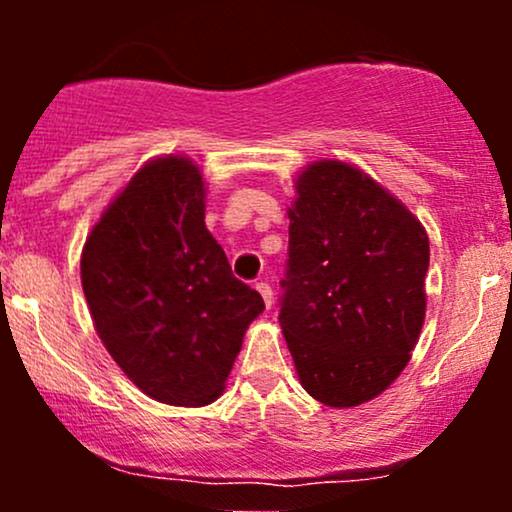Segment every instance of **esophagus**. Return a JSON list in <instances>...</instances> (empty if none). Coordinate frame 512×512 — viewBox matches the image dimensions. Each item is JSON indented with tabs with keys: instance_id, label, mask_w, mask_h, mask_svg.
Here are the masks:
<instances>
[{
	"instance_id": "obj_1",
	"label": "esophagus",
	"mask_w": 512,
	"mask_h": 512,
	"mask_svg": "<svg viewBox=\"0 0 512 512\" xmlns=\"http://www.w3.org/2000/svg\"><path fill=\"white\" fill-rule=\"evenodd\" d=\"M255 289L260 291V296L264 298V305H267V308H272V301H274V291H272V286H269L267 281H257Z\"/></svg>"
}]
</instances>
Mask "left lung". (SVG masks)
Wrapping results in <instances>:
<instances>
[{
  "label": "left lung",
  "instance_id": "1",
  "mask_svg": "<svg viewBox=\"0 0 512 512\" xmlns=\"http://www.w3.org/2000/svg\"><path fill=\"white\" fill-rule=\"evenodd\" d=\"M296 190L281 330L308 395L358 407L392 385L419 339L428 236L399 199L349 163H313Z\"/></svg>",
  "mask_w": 512,
  "mask_h": 512
}]
</instances>
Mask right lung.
<instances>
[{
  "label": "right lung",
  "mask_w": 512,
  "mask_h": 512,
  "mask_svg": "<svg viewBox=\"0 0 512 512\" xmlns=\"http://www.w3.org/2000/svg\"><path fill=\"white\" fill-rule=\"evenodd\" d=\"M81 284L117 366L175 407L221 395L264 310L204 226L202 173L180 156L146 163L103 211L81 252Z\"/></svg>",
  "instance_id": "1"
}]
</instances>
